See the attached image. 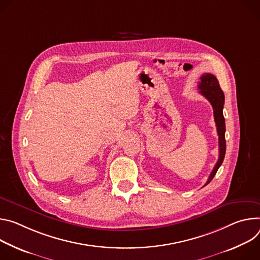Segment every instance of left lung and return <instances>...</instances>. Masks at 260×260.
<instances>
[{
    "instance_id": "obj_1",
    "label": "left lung",
    "mask_w": 260,
    "mask_h": 260,
    "mask_svg": "<svg viewBox=\"0 0 260 260\" xmlns=\"http://www.w3.org/2000/svg\"><path fill=\"white\" fill-rule=\"evenodd\" d=\"M199 93L206 97L213 106L214 119L217 127V132L219 136V159L211 172L209 180L207 181V186L215 177L219 167L221 166L226 152V141H225V119L223 115V105H224V94L220 88V84L216 76L211 73H205L200 77V82L198 83Z\"/></svg>"
}]
</instances>
